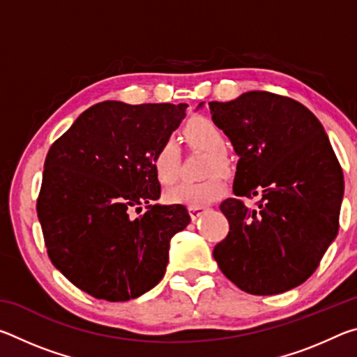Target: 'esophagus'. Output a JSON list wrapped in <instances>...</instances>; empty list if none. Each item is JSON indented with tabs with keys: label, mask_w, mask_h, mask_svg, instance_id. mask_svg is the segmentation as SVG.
I'll return each instance as SVG.
<instances>
[{
	"label": "esophagus",
	"mask_w": 357,
	"mask_h": 357,
	"mask_svg": "<svg viewBox=\"0 0 357 357\" xmlns=\"http://www.w3.org/2000/svg\"><path fill=\"white\" fill-rule=\"evenodd\" d=\"M204 211H206V208H202V206H190L189 208V214L192 217V220H197L198 217H200Z\"/></svg>",
	"instance_id": "1"
}]
</instances>
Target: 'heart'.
<instances>
[{
	"label": "heart",
	"mask_w": 357,
	"mask_h": 357,
	"mask_svg": "<svg viewBox=\"0 0 357 357\" xmlns=\"http://www.w3.org/2000/svg\"><path fill=\"white\" fill-rule=\"evenodd\" d=\"M184 140L190 148L200 149L208 153L204 174H211L209 178L200 183H181L165 192V200L170 204H184V206H204L214 203L225 193V181L222 174L229 172V162L227 159L223 148H225V135L219 126L208 118L198 116L190 119L184 126ZM179 151L173 138L162 140L151 155V165L155 178L162 184H172L178 176Z\"/></svg>",
	"instance_id": "heart-1"
}]
</instances>
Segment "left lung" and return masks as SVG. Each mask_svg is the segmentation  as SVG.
<instances>
[{
	"label": "left lung",
	"mask_w": 357,
	"mask_h": 357,
	"mask_svg": "<svg viewBox=\"0 0 357 357\" xmlns=\"http://www.w3.org/2000/svg\"><path fill=\"white\" fill-rule=\"evenodd\" d=\"M209 108L239 155L236 198L220 203L229 231L214 259L245 293L288 291L315 273L337 236L342 167L318 118L291 98L249 91ZM243 196H259L257 208Z\"/></svg>",
	"instance_id": "left-lung-1"
}]
</instances>
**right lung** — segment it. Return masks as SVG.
Wrapping results in <instances>:
<instances>
[{
    "label": "right lung",
    "instance_id": "obj_1",
    "mask_svg": "<svg viewBox=\"0 0 357 357\" xmlns=\"http://www.w3.org/2000/svg\"><path fill=\"white\" fill-rule=\"evenodd\" d=\"M187 104L89 107L48 149L38 197L47 253L66 279L96 299L129 301L162 280L170 239L190 222L160 197L151 155L185 116Z\"/></svg>",
    "mask_w": 357,
    "mask_h": 357
}]
</instances>
